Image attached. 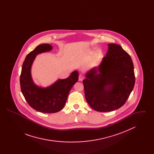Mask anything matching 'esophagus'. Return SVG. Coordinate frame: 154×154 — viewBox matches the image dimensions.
I'll list each match as a JSON object with an SVG mask.
<instances>
[{"mask_svg": "<svg viewBox=\"0 0 154 154\" xmlns=\"http://www.w3.org/2000/svg\"><path fill=\"white\" fill-rule=\"evenodd\" d=\"M84 76H83L82 74H80L79 75V81H80L83 80H84Z\"/></svg>", "mask_w": 154, "mask_h": 154, "instance_id": "obj_1", "label": "esophagus"}]
</instances>
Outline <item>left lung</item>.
<instances>
[{
  "label": "left lung",
  "mask_w": 154,
  "mask_h": 154,
  "mask_svg": "<svg viewBox=\"0 0 154 154\" xmlns=\"http://www.w3.org/2000/svg\"><path fill=\"white\" fill-rule=\"evenodd\" d=\"M108 46V52L100 66L88 72L83 80L87 102L91 108L99 112L111 111L122 107L135 83L130 55L118 44Z\"/></svg>",
  "instance_id": "1"
}]
</instances>
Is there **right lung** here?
Here are the masks:
<instances>
[{"label":"right lung","mask_w":154,"mask_h":154,"mask_svg":"<svg viewBox=\"0 0 154 154\" xmlns=\"http://www.w3.org/2000/svg\"><path fill=\"white\" fill-rule=\"evenodd\" d=\"M52 49V45L48 44L37 46L26 57L20 75L21 89L25 100L32 108L44 113H55L62 110L70 89L79 80L78 72L74 71L68 78L58 80L47 88L38 87L34 84L30 69L36 55Z\"/></svg>","instance_id":"1"}]
</instances>
